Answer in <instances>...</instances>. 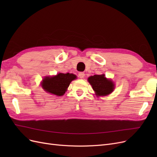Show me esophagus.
<instances>
[{"label":"esophagus","mask_w":157,"mask_h":157,"mask_svg":"<svg viewBox=\"0 0 157 157\" xmlns=\"http://www.w3.org/2000/svg\"><path fill=\"white\" fill-rule=\"evenodd\" d=\"M84 76H85V74L84 73H82V72H80V73H78V77L80 78H83L84 77Z\"/></svg>","instance_id":"34e87169"}]
</instances>
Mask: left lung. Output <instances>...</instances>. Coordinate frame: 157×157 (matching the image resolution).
Masks as SVG:
<instances>
[{"label": "left lung", "instance_id": "1", "mask_svg": "<svg viewBox=\"0 0 157 157\" xmlns=\"http://www.w3.org/2000/svg\"><path fill=\"white\" fill-rule=\"evenodd\" d=\"M88 81L98 97L107 96L115 88V84L111 79H107L104 74L91 76L88 78Z\"/></svg>", "mask_w": 157, "mask_h": 157}]
</instances>
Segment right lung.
<instances>
[{
    "mask_svg": "<svg viewBox=\"0 0 157 157\" xmlns=\"http://www.w3.org/2000/svg\"><path fill=\"white\" fill-rule=\"evenodd\" d=\"M77 76L72 73H58L53 77H46L42 80V87L46 92L61 96L67 91L72 80Z\"/></svg>",
    "mask_w": 157,
    "mask_h": 157,
    "instance_id": "add662e5",
    "label": "right lung"
}]
</instances>
